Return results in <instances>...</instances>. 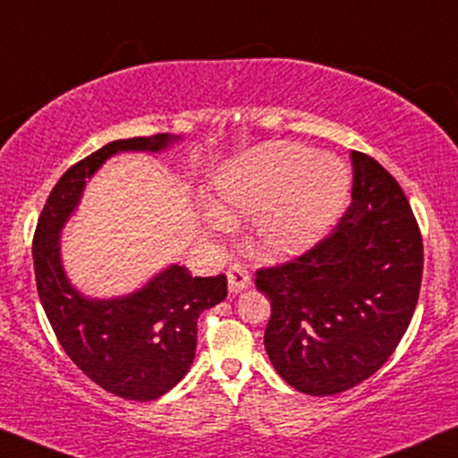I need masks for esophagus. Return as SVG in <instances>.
Listing matches in <instances>:
<instances>
[{"instance_id":"1","label":"esophagus","mask_w":458,"mask_h":458,"mask_svg":"<svg viewBox=\"0 0 458 458\" xmlns=\"http://www.w3.org/2000/svg\"><path fill=\"white\" fill-rule=\"evenodd\" d=\"M227 282H229V293L238 295V293L246 291L250 286V274L242 263H233L227 269Z\"/></svg>"}]
</instances>
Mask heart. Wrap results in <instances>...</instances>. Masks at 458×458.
<instances>
[{
	"instance_id": "b5f03b06",
	"label": "heart",
	"mask_w": 458,
	"mask_h": 458,
	"mask_svg": "<svg viewBox=\"0 0 458 458\" xmlns=\"http://www.w3.org/2000/svg\"><path fill=\"white\" fill-rule=\"evenodd\" d=\"M350 195L340 159L301 144L267 142L225 163L212 180L216 225L252 216L250 246L259 257L293 259L329 233Z\"/></svg>"
}]
</instances>
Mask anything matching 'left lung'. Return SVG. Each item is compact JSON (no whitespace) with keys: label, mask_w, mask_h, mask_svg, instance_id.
Here are the masks:
<instances>
[{"label":"left lung","mask_w":458,"mask_h":458,"mask_svg":"<svg viewBox=\"0 0 458 458\" xmlns=\"http://www.w3.org/2000/svg\"><path fill=\"white\" fill-rule=\"evenodd\" d=\"M352 203L333 233L278 267L259 269L272 301L265 350L299 393L327 397L374 376L408 329L422 280V238L402 186L352 152Z\"/></svg>","instance_id":"left-lung-1"}]
</instances>
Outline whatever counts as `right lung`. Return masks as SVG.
Listing matches in <instances>:
<instances>
[{"label":"right lung","mask_w":458,"mask_h":458,"mask_svg":"<svg viewBox=\"0 0 458 458\" xmlns=\"http://www.w3.org/2000/svg\"><path fill=\"white\" fill-rule=\"evenodd\" d=\"M178 135L157 133L106 144L72 165L50 191L33 235L38 295L56 340L95 385L133 402L172 391L191 369L197 318L227 297V278H197L184 265H169L142 289L123 297L82 295L61 261V231L81 203L87 180L118 152H161Z\"/></svg>","instance_id":"obj_1"}]
</instances>
